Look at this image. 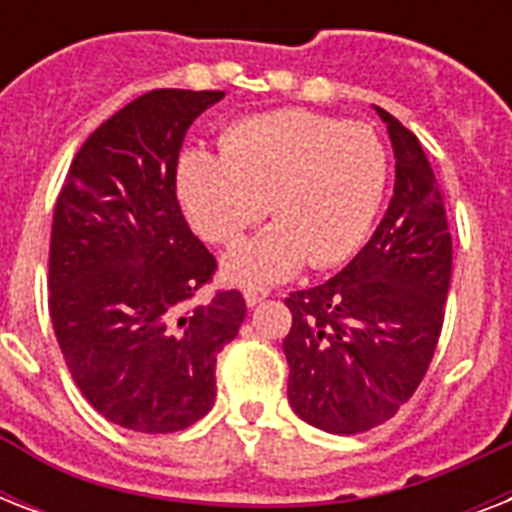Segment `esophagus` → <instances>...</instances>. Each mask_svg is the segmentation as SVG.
Masks as SVG:
<instances>
[{
    "label": "esophagus",
    "instance_id": "esophagus-1",
    "mask_svg": "<svg viewBox=\"0 0 512 512\" xmlns=\"http://www.w3.org/2000/svg\"><path fill=\"white\" fill-rule=\"evenodd\" d=\"M271 295V292H268V289H247V292H244V300H247V305L249 308H255V305H260L265 300V297Z\"/></svg>",
    "mask_w": 512,
    "mask_h": 512
}]
</instances>
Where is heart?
Masks as SVG:
<instances>
[{
  "label": "heart",
  "instance_id": "1",
  "mask_svg": "<svg viewBox=\"0 0 512 512\" xmlns=\"http://www.w3.org/2000/svg\"><path fill=\"white\" fill-rule=\"evenodd\" d=\"M388 185V151L366 124L281 108L233 122L220 154L177 159L175 193L201 239L231 244L268 212L276 223L223 257V276L263 287L305 265L321 271L356 255Z\"/></svg>",
  "mask_w": 512,
  "mask_h": 512
}]
</instances>
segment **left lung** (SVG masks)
I'll return each instance as SVG.
<instances>
[{"label":"left lung","mask_w":512,"mask_h":512,"mask_svg":"<svg viewBox=\"0 0 512 512\" xmlns=\"http://www.w3.org/2000/svg\"><path fill=\"white\" fill-rule=\"evenodd\" d=\"M396 156L388 212L337 276L284 300L289 404L313 428L353 436L412 398L436 353L452 279V236L420 140L377 108Z\"/></svg>","instance_id":"obj_1"}]
</instances>
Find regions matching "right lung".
<instances>
[{"mask_svg":"<svg viewBox=\"0 0 512 512\" xmlns=\"http://www.w3.org/2000/svg\"><path fill=\"white\" fill-rule=\"evenodd\" d=\"M223 95L127 103L84 140L55 204L52 329L82 396L138 433H175L212 409L217 353L247 316L236 289L188 305L217 263L175 193L185 132Z\"/></svg>","mask_w":512,"mask_h":512,"instance_id":"add662e5","label":"right lung"}]
</instances>
